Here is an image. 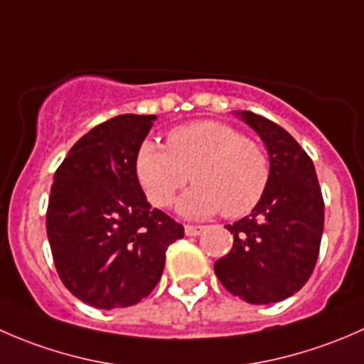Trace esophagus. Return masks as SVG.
<instances>
[{"label": "esophagus", "mask_w": 364, "mask_h": 364, "mask_svg": "<svg viewBox=\"0 0 364 364\" xmlns=\"http://www.w3.org/2000/svg\"><path fill=\"white\" fill-rule=\"evenodd\" d=\"M203 230H204V227H200V225H186L185 227L186 236H199Z\"/></svg>", "instance_id": "34e87169"}]
</instances>
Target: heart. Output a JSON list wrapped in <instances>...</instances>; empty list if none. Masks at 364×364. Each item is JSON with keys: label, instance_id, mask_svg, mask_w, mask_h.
<instances>
[{"label": "heart", "instance_id": "b5f03b06", "mask_svg": "<svg viewBox=\"0 0 364 364\" xmlns=\"http://www.w3.org/2000/svg\"><path fill=\"white\" fill-rule=\"evenodd\" d=\"M135 174L149 203L167 208L186 183H196L179 200V213L204 218L222 211L227 218L250 213L269 185V159L259 142L220 121H197L174 128L167 148L144 141L135 156Z\"/></svg>", "mask_w": 364, "mask_h": 364}]
</instances>
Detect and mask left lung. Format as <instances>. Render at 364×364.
<instances>
[{"label":"left lung","mask_w":364,"mask_h":364,"mask_svg":"<svg viewBox=\"0 0 364 364\" xmlns=\"http://www.w3.org/2000/svg\"><path fill=\"white\" fill-rule=\"evenodd\" d=\"M262 139L269 156V185L245 218L227 225L232 250L215 262L230 294L269 304L296 294L308 282L321 247L324 200L314 161L296 139L273 121L237 111Z\"/></svg>","instance_id":"obj_1"}]
</instances>
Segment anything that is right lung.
I'll return each mask as SVG.
<instances>
[{"label":"right lung","mask_w":364,"mask_h":364,"mask_svg":"<svg viewBox=\"0 0 364 364\" xmlns=\"http://www.w3.org/2000/svg\"><path fill=\"white\" fill-rule=\"evenodd\" d=\"M156 116L121 114L79 139L58 167L47 237L65 287L102 310L124 308L159 284L168 245L185 229L151 208L135 174Z\"/></svg>","instance_id":"add662e5"}]
</instances>
